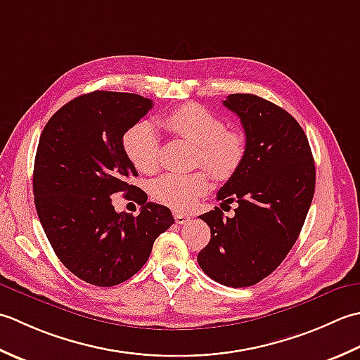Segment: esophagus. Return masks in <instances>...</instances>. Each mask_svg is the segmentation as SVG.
I'll use <instances>...</instances> for the list:
<instances>
[{
	"instance_id": "1",
	"label": "esophagus",
	"mask_w": 360,
	"mask_h": 360,
	"mask_svg": "<svg viewBox=\"0 0 360 360\" xmlns=\"http://www.w3.org/2000/svg\"><path fill=\"white\" fill-rule=\"evenodd\" d=\"M174 219H175V222H177L179 225H183V224H186V222L189 221V216H186V214H180V212H175V214H174Z\"/></svg>"
}]
</instances>
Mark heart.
<instances>
[{
	"label": "heart",
	"mask_w": 360,
	"mask_h": 360,
	"mask_svg": "<svg viewBox=\"0 0 360 360\" xmlns=\"http://www.w3.org/2000/svg\"><path fill=\"white\" fill-rule=\"evenodd\" d=\"M163 126L195 144V163L203 165L216 180H229L242 165L247 139L239 130L226 129L221 116L207 107L189 102L174 108L163 118ZM122 148L138 171L153 172L160 166V138L149 122L138 121L122 135ZM210 191L205 171L171 172L152 183V195L172 210L186 211Z\"/></svg>",
	"instance_id": "1"
}]
</instances>
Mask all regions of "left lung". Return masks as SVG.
<instances>
[{
	"label": "left lung",
	"mask_w": 360,
	"mask_h": 360,
	"mask_svg": "<svg viewBox=\"0 0 360 360\" xmlns=\"http://www.w3.org/2000/svg\"><path fill=\"white\" fill-rule=\"evenodd\" d=\"M224 105L239 116L247 153L217 200L238 208L233 217L219 208L200 216L211 239L197 262L211 280L247 288L272 274L298 239L312 203L315 165L302 126L284 108L245 93L230 94Z\"/></svg>",
	"instance_id": "left-lung-1"
}]
</instances>
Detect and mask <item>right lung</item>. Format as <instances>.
Returning a JSON list of instances; mask_svg holds the SVG:
<instances>
[{"mask_svg": "<svg viewBox=\"0 0 360 360\" xmlns=\"http://www.w3.org/2000/svg\"><path fill=\"white\" fill-rule=\"evenodd\" d=\"M152 105L134 93L82 94L51 116L37 148L32 188L43 230L63 266L99 288L134 276L174 224L169 208L130 185L138 172L122 148V135ZM116 192L142 205L138 217L114 211Z\"/></svg>", "mask_w": 360, "mask_h": 360, "instance_id": "obj_1", "label": "right lung"}]
</instances>
